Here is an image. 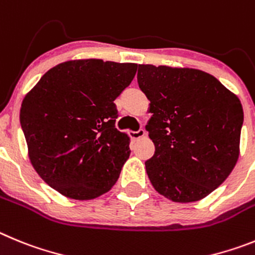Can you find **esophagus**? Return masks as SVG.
<instances>
[{"label": "esophagus", "instance_id": "esophagus-1", "mask_svg": "<svg viewBox=\"0 0 255 255\" xmlns=\"http://www.w3.org/2000/svg\"><path fill=\"white\" fill-rule=\"evenodd\" d=\"M144 136H146V130H144L143 128H139L138 130H132V132H130V137H132L133 139H139Z\"/></svg>", "mask_w": 255, "mask_h": 255}]
</instances>
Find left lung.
<instances>
[{"label": "left lung", "instance_id": "1", "mask_svg": "<svg viewBox=\"0 0 255 255\" xmlns=\"http://www.w3.org/2000/svg\"><path fill=\"white\" fill-rule=\"evenodd\" d=\"M137 81L152 113L146 130L155 153L144 162L151 184L178 203L205 198L239 159V98L196 68L138 65Z\"/></svg>", "mask_w": 255, "mask_h": 255}]
</instances>
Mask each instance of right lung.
<instances>
[{
    "instance_id": "right-lung-1",
    "label": "right lung",
    "mask_w": 255,
    "mask_h": 255,
    "mask_svg": "<svg viewBox=\"0 0 255 255\" xmlns=\"http://www.w3.org/2000/svg\"><path fill=\"white\" fill-rule=\"evenodd\" d=\"M136 71V63L73 59L50 68L25 95L20 122L27 155L62 196L89 201L118 180L130 139L116 128L114 100Z\"/></svg>"
}]
</instances>
